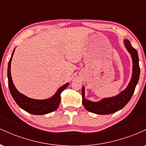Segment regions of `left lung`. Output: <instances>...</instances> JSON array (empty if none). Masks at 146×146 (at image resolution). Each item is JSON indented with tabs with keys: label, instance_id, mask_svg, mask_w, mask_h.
Returning <instances> with one entry per match:
<instances>
[{
	"label": "left lung",
	"instance_id": "8db88e82",
	"mask_svg": "<svg viewBox=\"0 0 146 146\" xmlns=\"http://www.w3.org/2000/svg\"><path fill=\"white\" fill-rule=\"evenodd\" d=\"M124 44L127 50L131 54L132 59V79L127 88L117 96L105 98L98 102H92L84 98V87H82V103L88 111L98 115H108L122 109L131 99L135 88L138 83L140 75V67L139 64V56L137 51L132 46L128 40H125Z\"/></svg>",
	"mask_w": 146,
	"mask_h": 146
}]
</instances>
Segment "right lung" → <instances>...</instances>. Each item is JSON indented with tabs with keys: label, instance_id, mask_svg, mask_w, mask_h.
Here are the masks:
<instances>
[{
	"label": "right lung",
	"instance_id": "obj_1",
	"mask_svg": "<svg viewBox=\"0 0 146 146\" xmlns=\"http://www.w3.org/2000/svg\"><path fill=\"white\" fill-rule=\"evenodd\" d=\"M15 49L13 51L12 55L10 58L7 68V78H8V85H9V91L11 96L14 98L16 104L25 111L33 114V115H44L56 110L59 106L60 100V94L65 88L68 86L69 84L67 83L64 86L60 87L56 93L53 97L47 100H33L26 97L22 93H19L13 83L11 75V62L13 55H14Z\"/></svg>",
	"mask_w": 146,
	"mask_h": 146
}]
</instances>
